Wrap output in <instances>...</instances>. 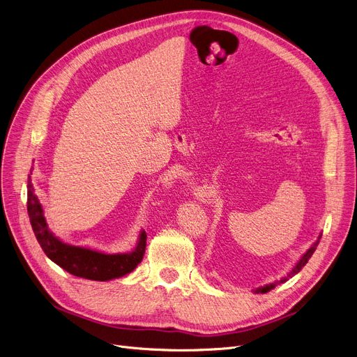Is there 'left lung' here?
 Masks as SVG:
<instances>
[{"label":"left lung","instance_id":"1","mask_svg":"<svg viewBox=\"0 0 357 357\" xmlns=\"http://www.w3.org/2000/svg\"><path fill=\"white\" fill-rule=\"evenodd\" d=\"M320 239H321V235L319 236V239L314 242V245L307 250V252L303 255V258L298 261V264L294 266V269H292L289 274L287 275V277H284V278H281L280 281H275L274 284H269V285H265V287H262V288H259V289H257V292H261V294H265V292H268V291H271V289H274L277 285H280V284H284L288 278H291V277H294L296 274H298V272L303 269V266L308 262V259L311 258V255L314 254V250H316V248H317V245H319V242H320Z\"/></svg>","mask_w":357,"mask_h":357}]
</instances>
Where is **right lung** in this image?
<instances>
[{"label":"right lung","instance_id":"right-lung-1","mask_svg":"<svg viewBox=\"0 0 357 357\" xmlns=\"http://www.w3.org/2000/svg\"><path fill=\"white\" fill-rule=\"evenodd\" d=\"M27 188V212L33 232L45 254L60 268L68 271L69 274L93 281H109L130 274L142 261L146 245L145 232H141L138 245L131 254L107 255L88 248L63 243L47 227L43 208H41V204L34 195L30 176Z\"/></svg>","mask_w":357,"mask_h":357}]
</instances>
